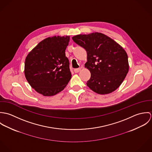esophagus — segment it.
<instances>
[{"label":"esophagus","instance_id":"34e87169","mask_svg":"<svg viewBox=\"0 0 152 152\" xmlns=\"http://www.w3.org/2000/svg\"><path fill=\"white\" fill-rule=\"evenodd\" d=\"M80 70H81V68H75V69H74V72H75V73H77V72H79Z\"/></svg>","mask_w":152,"mask_h":152}]
</instances>
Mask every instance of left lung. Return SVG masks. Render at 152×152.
Segmentation results:
<instances>
[{
	"mask_svg": "<svg viewBox=\"0 0 152 152\" xmlns=\"http://www.w3.org/2000/svg\"><path fill=\"white\" fill-rule=\"evenodd\" d=\"M72 39L87 51L85 67L91 72L87 86L102 95L115 91L122 83L129 71L128 57L125 50L101 33L77 35Z\"/></svg>",
	"mask_w": 152,
	"mask_h": 152,
	"instance_id": "obj_1",
	"label": "left lung"
}]
</instances>
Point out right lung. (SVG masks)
Segmentation results:
<instances>
[{"instance_id":"right-lung-1","label":"right lung","mask_w":152,"mask_h":152,"mask_svg":"<svg viewBox=\"0 0 152 152\" xmlns=\"http://www.w3.org/2000/svg\"><path fill=\"white\" fill-rule=\"evenodd\" d=\"M69 36L48 37L27 55L24 74L30 86L44 96H53L63 91L71 78L65 51Z\"/></svg>"}]
</instances>
